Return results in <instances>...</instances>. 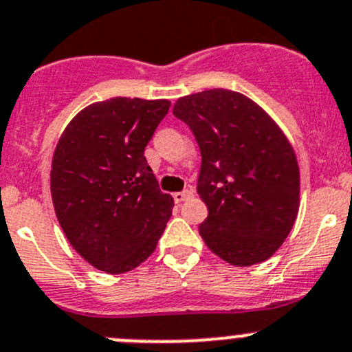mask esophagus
Masks as SVG:
<instances>
[{"instance_id": "esophagus-1", "label": "esophagus", "mask_w": 352, "mask_h": 352, "mask_svg": "<svg viewBox=\"0 0 352 352\" xmlns=\"http://www.w3.org/2000/svg\"><path fill=\"white\" fill-rule=\"evenodd\" d=\"M191 195H193V190H191V188H188V190H184V191H177V193L173 195V198H175L176 204H181V201L188 200Z\"/></svg>"}]
</instances>
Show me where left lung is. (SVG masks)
<instances>
[{
    "mask_svg": "<svg viewBox=\"0 0 352 352\" xmlns=\"http://www.w3.org/2000/svg\"><path fill=\"white\" fill-rule=\"evenodd\" d=\"M173 114L200 147L197 191L208 215L198 231L205 245L236 267L265 262L299 208V168L286 135L252 99L226 89L181 97Z\"/></svg>",
    "mask_w": 352,
    "mask_h": 352,
    "instance_id": "1",
    "label": "left lung"
}]
</instances>
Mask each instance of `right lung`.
<instances>
[{"label": "right lung", "instance_id": "obj_1", "mask_svg": "<svg viewBox=\"0 0 352 352\" xmlns=\"http://www.w3.org/2000/svg\"><path fill=\"white\" fill-rule=\"evenodd\" d=\"M169 100L114 97L80 111L59 138L51 197L80 256L107 274L135 269L154 253L175 201L162 193L144 152Z\"/></svg>", "mask_w": 352, "mask_h": 352}]
</instances>
